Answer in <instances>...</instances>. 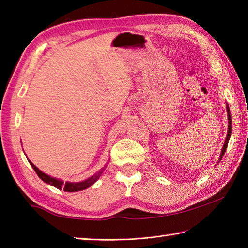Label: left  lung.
I'll return each mask as SVG.
<instances>
[{
	"label": "left lung",
	"instance_id": "8db88e82",
	"mask_svg": "<svg viewBox=\"0 0 248 248\" xmlns=\"http://www.w3.org/2000/svg\"><path fill=\"white\" fill-rule=\"evenodd\" d=\"M226 108H227V115H228V131H227V136H226L225 143L223 145L222 151H220V155H219L218 162H220V160L223 159V156L225 155V151H226V149H227V146H228V143H229V139H230V135H231V115H230V109H229V107H228L227 103H226Z\"/></svg>",
	"mask_w": 248,
	"mask_h": 248
}]
</instances>
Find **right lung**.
<instances>
[{"label":"right lung","mask_w":248,"mask_h":248,"mask_svg":"<svg viewBox=\"0 0 248 248\" xmlns=\"http://www.w3.org/2000/svg\"><path fill=\"white\" fill-rule=\"evenodd\" d=\"M29 162H30L31 166L34 168V170L36 171V173L38 175V177L41 179V180L46 183L50 184V186H52L56 187V188L64 189L65 192H78V191H83V189H85L89 186H92L93 184L100 178V176L102 175V172L104 171L105 168H107V165H104V167H102L101 170L97 171L94 175H93L92 177L86 179V180L81 181V182H69V181L64 182L62 179H57V178L46 175V173H45L44 171L38 170V167H36L30 160H29Z\"/></svg>","instance_id":"add662e5"}]
</instances>
